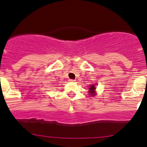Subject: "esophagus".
<instances>
[{
    "instance_id": "obj_1",
    "label": "esophagus",
    "mask_w": 147,
    "mask_h": 147,
    "mask_svg": "<svg viewBox=\"0 0 147 147\" xmlns=\"http://www.w3.org/2000/svg\"><path fill=\"white\" fill-rule=\"evenodd\" d=\"M69 82H75V80H72V79H69Z\"/></svg>"
}]
</instances>
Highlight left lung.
I'll return each instance as SVG.
<instances>
[{"label":"left lung","mask_w":147,"mask_h":147,"mask_svg":"<svg viewBox=\"0 0 147 147\" xmlns=\"http://www.w3.org/2000/svg\"><path fill=\"white\" fill-rule=\"evenodd\" d=\"M90 90H89V93H90V95L91 96H95L96 95V92H95V90L96 87L94 84H92V85L90 86Z\"/></svg>","instance_id":"8db88e82"}]
</instances>
